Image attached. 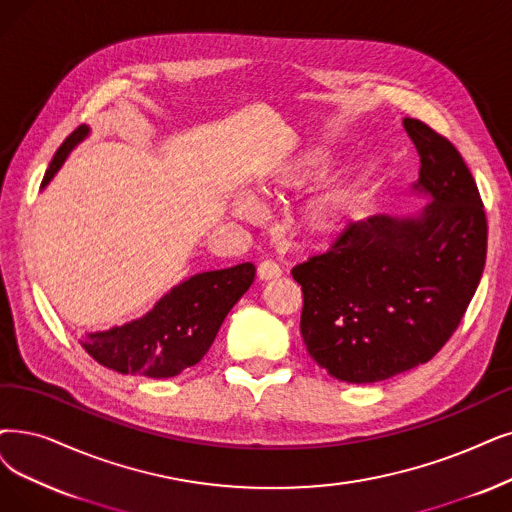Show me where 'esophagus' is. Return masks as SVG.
Masks as SVG:
<instances>
[{
	"instance_id": "obj_1",
	"label": "esophagus",
	"mask_w": 512,
	"mask_h": 512,
	"mask_svg": "<svg viewBox=\"0 0 512 512\" xmlns=\"http://www.w3.org/2000/svg\"><path fill=\"white\" fill-rule=\"evenodd\" d=\"M281 275V267L277 262H273V260H262L260 264H258V277L262 279V281H269V279H275V277H279Z\"/></svg>"
}]
</instances>
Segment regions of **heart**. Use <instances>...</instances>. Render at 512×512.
I'll list each match as a JSON object with an SVG mask.
<instances>
[{"label":"heart","instance_id":"1","mask_svg":"<svg viewBox=\"0 0 512 512\" xmlns=\"http://www.w3.org/2000/svg\"><path fill=\"white\" fill-rule=\"evenodd\" d=\"M325 166V155L321 151H306L296 155L294 159L285 161L283 166L273 170L262 178V191L267 195H281L298 191L306 182L315 180ZM231 208L237 216L256 220L262 214L260 201L252 195H235L231 201ZM344 218V197L340 191H323L313 199L306 201L300 214V227L309 237H327L332 235Z\"/></svg>","mask_w":512,"mask_h":512}]
</instances>
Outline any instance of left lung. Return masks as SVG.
<instances>
[{
    "label": "left lung",
    "instance_id": "8db88e82",
    "mask_svg": "<svg viewBox=\"0 0 512 512\" xmlns=\"http://www.w3.org/2000/svg\"><path fill=\"white\" fill-rule=\"evenodd\" d=\"M420 155L416 216L351 222L325 254L292 269L300 332L327 374L380 382L431 361L452 338L485 267L487 220L477 182L445 136L405 117Z\"/></svg>",
    "mask_w": 512,
    "mask_h": 512
}]
</instances>
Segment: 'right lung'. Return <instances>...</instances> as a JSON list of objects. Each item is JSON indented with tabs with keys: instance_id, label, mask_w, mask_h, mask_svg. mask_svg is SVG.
<instances>
[{
	"instance_id": "1",
	"label": "right lung",
	"mask_w": 512,
	"mask_h": 512,
	"mask_svg": "<svg viewBox=\"0 0 512 512\" xmlns=\"http://www.w3.org/2000/svg\"><path fill=\"white\" fill-rule=\"evenodd\" d=\"M88 134V126H79L60 145L50 161L42 189ZM254 275L256 267L252 262L197 273L174 285L147 315L105 332L86 334L79 342L94 361L113 372L147 378L178 376L210 351L224 317L250 290Z\"/></svg>"
}]
</instances>
